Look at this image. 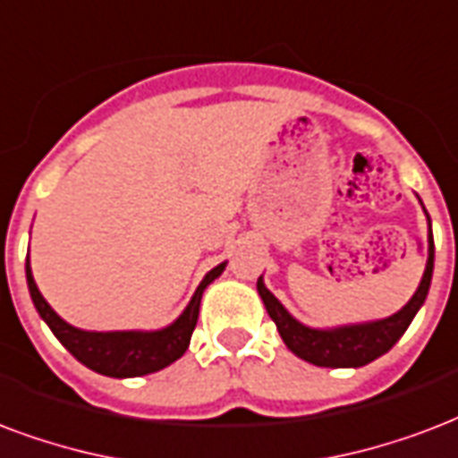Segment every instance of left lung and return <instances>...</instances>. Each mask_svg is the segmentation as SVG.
Masks as SVG:
<instances>
[{
    "label": "left lung",
    "instance_id": "left-lung-1",
    "mask_svg": "<svg viewBox=\"0 0 458 458\" xmlns=\"http://www.w3.org/2000/svg\"><path fill=\"white\" fill-rule=\"evenodd\" d=\"M420 200V198H418ZM422 205V200H420ZM425 209V208H422ZM428 233V263H425V273L418 284V290L408 299L403 309H398L396 314L386 316V318H377V321H362V323H345V326H331V328H314L307 326L284 309L280 299L275 297L273 292L267 290L263 275L258 277V294L266 304L267 316L273 318L280 338L284 345L290 347L292 352L316 367H331V369H347V367H364V364L374 362L377 357L386 355L391 347L396 345L398 338L403 335L405 328L411 326L415 314L420 311L429 292V282H432V270H435V239H432V222H429Z\"/></svg>",
    "mask_w": 458,
    "mask_h": 458
}]
</instances>
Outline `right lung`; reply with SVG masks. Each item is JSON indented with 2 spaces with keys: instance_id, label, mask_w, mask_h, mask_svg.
Instances as JSON below:
<instances>
[{
  "instance_id": "obj_1",
  "label": "right lung",
  "mask_w": 458,
  "mask_h": 458,
  "mask_svg": "<svg viewBox=\"0 0 458 458\" xmlns=\"http://www.w3.org/2000/svg\"><path fill=\"white\" fill-rule=\"evenodd\" d=\"M226 260L209 270L198 290L188 301V307L181 311L176 321H171L157 331H84L62 318L46 297L38 290L33 273H30V260H26V282H29L33 307L40 318L47 323V328L55 333V338L77 357L79 362L113 379H130V377H144V374L159 372L168 364H174L178 357L191 345V335L200 314L202 292L225 273Z\"/></svg>"
}]
</instances>
